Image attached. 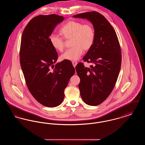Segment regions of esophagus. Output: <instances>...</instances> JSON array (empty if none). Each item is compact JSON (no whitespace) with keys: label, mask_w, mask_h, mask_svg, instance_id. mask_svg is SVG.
Returning <instances> with one entry per match:
<instances>
[{"label":"esophagus","mask_w":145,"mask_h":145,"mask_svg":"<svg viewBox=\"0 0 145 145\" xmlns=\"http://www.w3.org/2000/svg\"><path fill=\"white\" fill-rule=\"evenodd\" d=\"M77 63H78V62H76V61H72V65L74 66V67H76V65H77Z\"/></svg>","instance_id":"34e87169"}]
</instances>
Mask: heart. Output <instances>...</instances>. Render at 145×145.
I'll list each match as a JSON object with an SVG mask.
<instances>
[{
	"label": "heart",
	"instance_id": "obj_1",
	"mask_svg": "<svg viewBox=\"0 0 145 145\" xmlns=\"http://www.w3.org/2000/svg\"><path fill=\"white\" fill-rule=\"evenodd\" d=\"M60 32L67 40H72V48L61 55L63 60L76 61L83 55L84 50H88L92 46L95 39V32L93 26L89 23L84 24L80 22L70 21L61 30ZM49 41L56 50L62 52L65 47L63 39L59 35L52 34Z\"/></svg>",
	"mask_w": 145,
	"mask_h": 145
}]
</instances>
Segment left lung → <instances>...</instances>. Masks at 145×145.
Instances as JSON below:
<instances>
[{"mask_svg":"<svg viewBox=\"0 0 145 145\" xmlns=\"http://www.w3.org/2000/svg\"><path fill=\"white\" fill-rule=\"evenodd\" d=\"M73 17L87 19L95 30L94 43L83 57L93 65L88 68L79 63L76 69L80 79L79 89L83 101L89 105H97L110 95L116 83L121 66L120 43L114 29L102 14L93 11Z\"/></svg>","mask_w":145,"mask_h":145,"instance_id":"obj_1","label":"left lung"}]
</instances>
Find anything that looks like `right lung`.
Wrapping results in <instances>:
<instances>
[{"instance_id":"add662e5","label":"right lung","mask_w":145,"mask_h":145,"mask_svg":"<svg viewBox=\"0 0 145 145\" xmlns=\"http://www.w3.org/2000/svg\"><path fill=\"white\" fill-rule=\"evenodd\" d=\"M63 20L54 14L37 16L28 23L21 38L20 63L28 89L37 102L49 108L61 104L64 90L75 72L69 61L54 65L58 55L49 37Z\"/></svg>"}]
</instances>
